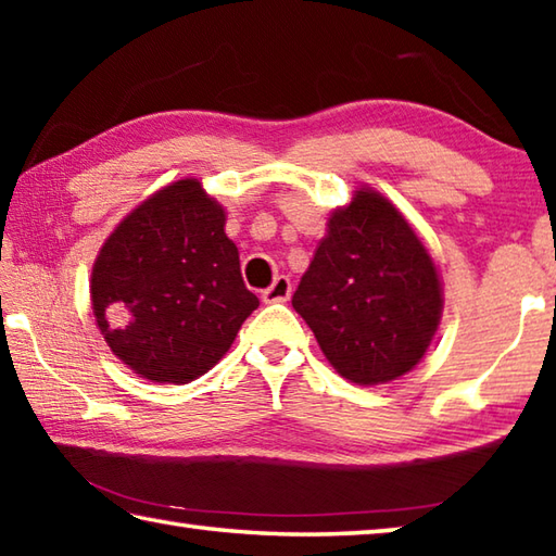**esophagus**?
I'll return each instance as SVG.
<instances>
[{
    "mask_svg": "<svg viewBox=\"0 0 556 556\" xmlns=\"http://www.w3.org/2000/svg\"><path fill=\"white\" fill-rule=\"evenodd\" d=\"M289 296H291V279L285 275L275 277V281H271V285L262 291V299H265L267 304H275V301H287Z\"/></svg>",
    "mask_w": 556,
    "mask_h": 556,
    "instance_id": "34e87169",
    "label": "esophagus"
}]
</instances>
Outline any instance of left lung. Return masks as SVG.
Listing matches in <instances>:
<instances>
[{"label":"left lung","mask_w":556,"mask_h":556,"mask_svg":"<svg viewBox=\"0 0 556 556\" xmlns=\"http://www.w3.org/2000/svg\"><path fill=\"white\" fill-rule=\"evenodd\" d=\"M291 306L345 380L378 384L421 361L441 318V287L402 213L363 188L328 218Z\"/></svg>","instance_id":"obj_1"}]
</instances>
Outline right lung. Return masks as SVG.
Listing matches in <instances>:
<instances>
[{
	"mask_svg": "<svg viewBox=\"0 0 556 556\" xmlns=\"http://www.w3.org/2000/svg\"><path fill=\"white\" fill-rule=\"evenodd\" d=\"M223 228L225 211L184 178L131 211L102 244L92 314L112 353L142 378H201L260 306Z\"/></svg>",
	"mask_w": 556,
	"mask_h": 556,
	"instance_id": "right-lung-1",
	"label": "right lung"
}]
</instances>
